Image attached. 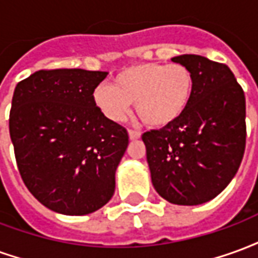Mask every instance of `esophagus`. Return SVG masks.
<instances>
[{"label": "esophagus", "instance_id": "34e87169", "mask_svg": "<svg viewBox=\"0 0 258 258\" xmlns=\"http://www.w3.org/2000/svg\"><path fill=\"white\" fill-rule=\"evenodd\" d=\"M128 137L131 141H135V140H140L141 138V133L138 131H134V130H130L128 131Z\"/></svg>", "mask_w": 258, "mask_h": 258}]
</instances>
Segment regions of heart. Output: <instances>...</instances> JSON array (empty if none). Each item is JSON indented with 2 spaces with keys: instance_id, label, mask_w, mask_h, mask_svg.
Instances as JSON below:
<instances>
[{
  "instance_id": "1",
  "label": "heart",
  "mask_w": 258,
  "mask_h": 258,
  "mask_svg": "<svg viewBox=\"0 0 258 258\" xmlns=\"http://www.w3.org/2000/svg\"><path fill=\"white\" fill-rule=\"evenodd\" d=\"M194 95V76L184 64L142 63L117 73L110 85H99L92 99L112 121H123L135 112L153 128H166L184 116Z\"/></svg>"
}]
</instances>
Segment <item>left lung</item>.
<instances>
[{
    "mask_svg": "<svg viewBox=\"0 0 258 258\" xmlns=\"http://www.w3.org/2000/svg\"><path fill=\"white\" fill-rule=\"evenodd\" d=\"M194 76V95L184 116L142 135L152 184L173 205L214 199L238 171L246 145V101L227 64L200 55H179Z\"/></svg>",
    "mask_w": 258,
    "mask_h": 258,
    "instance_id": "8db88e82",
    "label": "left lung"
}]
</instances>
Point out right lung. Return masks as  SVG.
<instances>
[{
  "mask_svg": "<svg viewBox=\"0 0 258 258\" xmlns=\"http://www.w3.org/2000/svg\"><path fill=\"white\" fill-rule=\"evenodd\" d=\"M107 72L38 70L16 85L9 134L23 182L41 205L84 216L112 199L127 130L102 114L92 94Z\"/></svg>",
  "mask_w": 258,
  "mask_h": 258,
  "instance_id": "1",
  "label": "right lung"
}]
</instances>
